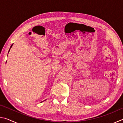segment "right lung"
I'll list each match as a JSON object with an SVG mask.
<instances>
[{
  "label": "right lung",
  "mask_w": 123,
  "mask_h": 123,
  "mask_svg": "<svg viewBox=\"0 0 123 123\" xmlns=\"http://www.w3.org/2000/svg\"><path fill=\"white\" fill-rule=\"evenodd\" d=\"M12 45H13V44H12L11 45V47H10V48H11L12 47ZM10 49H9V52L10 51Z\"/></svg>",
  "instance_id": "1"
}]
</instances>
